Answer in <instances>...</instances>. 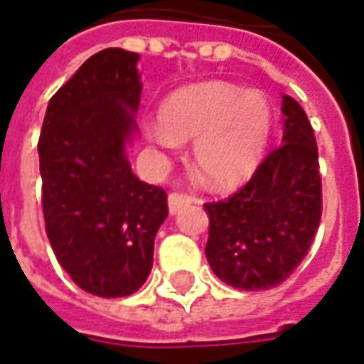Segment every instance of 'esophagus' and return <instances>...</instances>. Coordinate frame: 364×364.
<instances>
[{"mask_svg": "<svg viewBox=\"0 0 364 364\" xmlns=\"http://www.w3.org/2000/svg\"><path fill=\"white\" fill-rule=\"evenodd\" d=\"M189 203H193V197H189V195H185V193H171L169 195V213H177L179 209H183Z\"/></svg>", "mask_w": 364, "mask_h": 364, "instance_id": "obj_1", "label": "esophagus"}]
</instances>
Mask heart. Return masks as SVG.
I'll use <instances>...</instances> for the list:
<instances>
[{
  "instance_id": "b5f03b06",
  "label": "heart",
  "mask_w": 364,
  "mask_h": 364,
  "mask_svg": "<svg viewBox=\"0 0 364 364\" xmlns=\"http://www.w3.org/2000/svg\"><path fill=\"white\" fill-rule=\"evenodd\" d=\"M271 125L273 111L265 95L211 81L173 93L163 105L161 123H147L145 133L165 149L195 139L197 171L211 187L227 189L257 169Z\"/></svg>"
}]
</instances>
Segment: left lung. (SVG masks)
Instances as JSON below:
<instances>
[{"label": "left lung", "mask_w": 364, "mask_h": 364, "mask_svg": "<svg viewBox=\"0 0 364 364\" xmlns=\"http://www.w3.org/2000/svg\"><path fill=\"white\" fill-rule=\"evenodd\" d=\"M283 143L251 179L209 213L207 261L223 283L259 291L281 285L309 253L323 213L315 133L295 99L283 97Z\"/></svg>", "instance_id": "left-lung-1"}]
</instances>
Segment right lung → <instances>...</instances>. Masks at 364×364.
Wrapping results in <instances>:
<instances>
[{
	"instance_id": "obj_1",
	"label": "right lung",
	"mask_w": 364,
	"mask_h": 364,
	"mask_svg": "<svg viewBox=\"0 0 364 364\" xmlns=\"http://www.w3.org/2000/svg\"><path fill=\"white\" fill-rule=\"evenodd\" d=\"M137 53L103 49L49 99L37 143L46 233L59 265L91 295L127 296L153 267L167 193L125 157L141 81Z\"/></svg>"
}]
</instances>
